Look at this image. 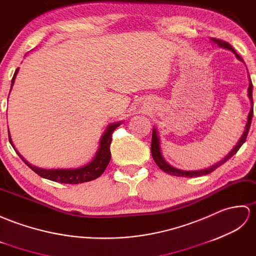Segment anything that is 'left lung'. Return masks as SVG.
<instances>
[{"instance_id":"8db88e82","label":"left lung","mask_w":256,"mask_h":256,"mask_svg":"<svg viewBox=\"0 0 256 256\" xmlns=\"http://www.w3.org/2000/svg\"><path fill=\"white\" fill-rule=\"evenodd\" d=\"M212 40L214 42L217 44L218 46L221 47V48H226V49L231 50L232 52H234V54L236 56V58L242 61L241 56L236 52V50H234V48H232V46H231L230 44H228V42H224V40H221V39H217V38H212ZM248 82H250V84H248V98L251 100L252 106H251V110H250L248 116V122H246V130H244V132H243V134H242V137L240 138L239 142L236 144V146L234 148V149H232V151L229 153L228 156H226L224 158V160H221L220 162L214 164L212 166H210V168H208L200 170V171H182V170L175 168L170 166V164H168V163L166 162V160H164V158H163L162 153H161V149H160V140H158V134H156V130L153 129V132H152V141H151V153H152L153 160H154V162L156 163V166H158V168H160L163 172H166V173H168V174H170V175L182 176V178H196V176L206 175V174H209V173L214 172L216 168H218L220 166H222L224 163H226V161H228L230 158L234 156L236 154V153L238 151H239L241 146H242L244 142H246V137H248V130H250V127H251V122H252V117H253V98H252L253 84H252L251 78H248Z\"/></svg>"}]
</instances>
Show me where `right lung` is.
<instances>
[{
  "label": "right lung",
  "instance_id": "add662e5",
  "mask_svg": "<svg viewBox=\"0 0 256 256\" xmlns=\"http://www.w3.org/2000/svg\"><path fill=\"white\" fill-rule=\"evenodd\" d=\"M18 69H16L13 78H12V85H10V90L13 88V84L15 81V78ZM119 122L117 124H112L107 127L105 134L102 136L100 141V148L98 151L96 153L94 160L88 163V166H85L80 168H74V170H44L40 168H36L32 166V164L25 161L24 158H22L18 152L16 151L17 154L20 156L22 161L27 164L28 168H30L34 172L37 173L39 176H42L44 178H47L54 182H59V183H64V184H81L84 182H90L95 178H100V176L104 173L105 168L108 166L110 161V144H112V134L118 126ZM8 140L10 144L14 148L12 139H10V136L8 134Z\"/></svg>",
  "mask_w": 256,
  "mask_h": 256
}]
</instances>
